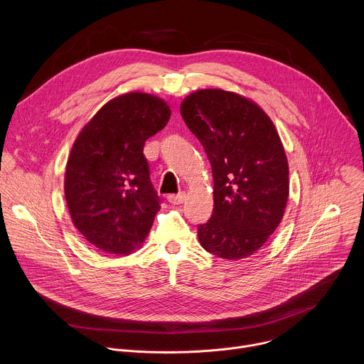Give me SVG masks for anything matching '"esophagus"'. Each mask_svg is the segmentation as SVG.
Instances as JSON below:
<instances>
[{"mask_svg":"<svg viewBox=\"0 0 364 364\" xmlns=\"http://www.w3.org/2000/svg\"><path fill=\"white\" fill-rule=\"evenodd\" d=\"M167 198H168V201H170L171 204H181V203L184 201V198H186V194H184V193L170 194Z\"/></svg>","mask_w":364,"mask_h":364,"instance_id":"obj_1","label":"esophagus"}]
</instances>
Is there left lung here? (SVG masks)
I'll return each mask as SVG.
<instances>
[{
    "label": "left lung",
    "mask_w": 364,
    "mask_h": 364,
    "mask_svg": "<svg viewBox=\"0 0 364 364\" xmlns=\"http://www.w3.org/2000/svg\"><path fill=\"white\" fill-rule=\"evenodd\" d=\"M180 114L213 171L215 209L198 226L200 245L229 261L249 257L285 213L289 168L279 134L256 102L223 89L190 93Z\"/></svg>",
    "instance_id": "1"
}]
</instances>
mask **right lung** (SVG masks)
<instances>
[{
  "mask_svg": "<svg viewBox=\"0 0 364 364\" xmlns=\"http://www.w3.org/2000/svg\"><path fill=\"white\" fill-rule=\"evenodd\" d=\"M170 117L164 99L127 92L107 102L76 136L65 196L75 228L99 250L128 255L146 239L161 205L144 144Z\"/></svg>",
  "mask_w": 364,
  "mask_h": 364,
  "instance_id": "right-lung-1",
  "label": "right lung"
}]
</instances>
